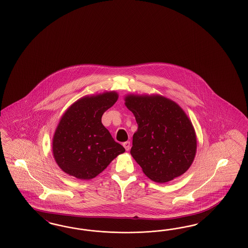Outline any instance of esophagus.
Masks as SVG:
<instances>
[{
    "label": "esophagus",
    "instance_id": "34e87169",
    "mask_svg": "<svg viewBox=\"0 0 248 248\" xmlns=\"http://www.w3.org/2000/svg\"><path fill=\"white\" fill-rule=\"evenodd\" d=\"M123 145H124V147L125 148V150L129 151L130 147H131V143L127 141V142H124V143H123Z\"/></svg>",
    "mask_w": 248,
    "mask_h": 248
}]
</instances>
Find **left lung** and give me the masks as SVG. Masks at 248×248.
I'll use <instances>...</instances> for the list:
<instances>
[{
    "instance_id": "obj_1",
    "label": "left lung",
    "mask_w": 248,
    "mask_h": 248,
    "mask_svg": "<svg viewBox=\"0 0 248 248\" xmlns=\"http://www.w3.org/2000/svg\"><path fill=\"white\" fill-rule=\"evenodd\" d=\"M124 101L138 124L130 153L144 174L166 183L186 173L195 159L197 142L185 111L159 94H127Z\"/></svg>"
}]
</instances>
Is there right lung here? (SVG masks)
Segmentation results:
<instances>
[{
  "mask_svg": "<svg viewBox=\"0 0 248 248\" xmlns=\"http://www.w3.org/2000/svg\"><path fill=\"white\" fill-rule=\"evenodd\" d=\"M117 99L114 91L83 96L62 114L53 135V154L64 173L90 180L124 153L102 124L103 114Z\"/></svg>",
  "mask_w": 248,
  "mask_h": 248,
  "instance_id": "right-lung-1",
  "label": "right lung"
}]
</instances>
